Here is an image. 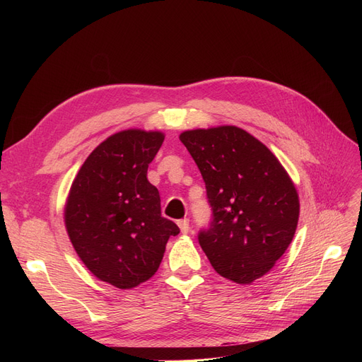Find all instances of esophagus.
Listing matches in <instances>:
<instances>
[{"instance_id":"34e87169","label":"esophagus","mask_w":362,"mask_h":362,"mask_svg":"<svg viewBox=\"0 0 362 362\" xmlns=\"http://www.w3.org/2000/svg\"><path fill=\"white\" fill-rule=\"evenodd\" d=\"M178 226L181 229L182 234H187L189 229H190V223H189V218H184V221H180L178 222Z\"/></svg>"}]
</instances>
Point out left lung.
<instances>
[{"mask_svg": "<svg viewBox=\"0 0 362 362\" xmlns=\"http://www.w3.org/2000/svg\"><path fill=\"white\" fill-rule=\"evenodd\" d=\"M198 164L213 222L199 245L218 275L250 284L284 255L299 222V194L273 152L234 125L180 134Z\"/></svg>", "mask_w": 362, "mask_h": 362, "instance_id": "obj_1", "label": "left lung"}]
</instances>
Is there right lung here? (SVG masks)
Returning <instances> with one entry per match:
<instances>
[{"label": "right lung", "instance_id": "obj_1", "mask_svg": "<svg viewBox=\"0 0 362 362\" xmlns=\"http://www.w3.org/2000/svg\"><path fill=\"white\" fill-rule=\"evenodd\" d=\"M161 131L129 128L98 145L72 181L64 226L83 264L100 281L129 290L156 275L180 228L161 216L148 166Z\"/></svg>", "mask_w": 362, "mask_h": 362}]
</instances>
